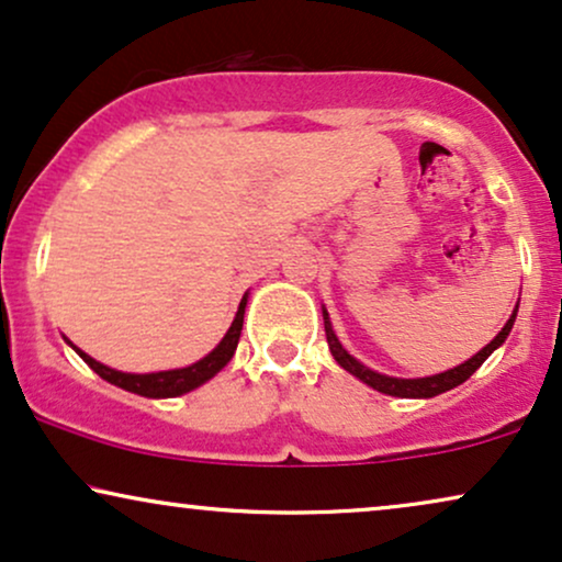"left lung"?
Returning a JSON list of instances; mask_svg holds the SVG:
<instances>
[{"label": "left lung", "instance_id": "1", "mask_svg": "<svg viewBox=\"0 0 562 562\" xmlns=\"http://www.w3.org/2000/svg\"><path fill=\"white\" fill-rule=\"evenodd\" d=\"M516 311H518V303L514 308V314L506 322V326L495 334V339L490 345L482 347L477 355H472L470 360H464V363L451 368V371H443V373H436V375H425V379H394V375H386V373H379L373 371V368H368L360 363V360H355L350 352L345 350L342 342H339V337L334 334L331 329V322H329V311L322 305V314H324V331H326V342H329V350L334 355V360H337L339 366L345 368L347 373H352L355 379H360L368 386L375 389V392L381 394H389V396H402V400H430V396H438L443 392H451L453 386H459V383H464L470 375L477 371V368L485 363V360L493 355L498 347L506 342L510 329H514V322H516Z\"/></svg>", "mask_w": 562, "mask_h": 562}]
</instances>
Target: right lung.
I'll return each mask as SVG.
<instances>
[{
    "instance_id": "add662e5",
    "label": "right lung",
    "mask_w": 562,
    "mask_h": 562,
    "mask_svg": "<svg viewBox=\"0 0 562 562\" xmlns=\"http://www.w3.org/2000/svg\"><path fill=\"white\" fill-rule=\"evenodd\" d=\"M246 303H248V293L240 297V305L236 311V318H233L231 329L225 331V337L220 339V345L212 350L210 355H204L202 360L191 363L187 368H173V371H158V373H124L116 371V368H109L103 363H98L95 358H90L88 352H82L80 347H75L69 342V347L80 355V358L88 363L92 371L101 375L103 381L113 383V386L124 389V392L147 396V400H170V396H181L194 392L196 386L207 383L212 375H217L225 366L231 363V358L236 355L238 339H240V329H244V314H246Z\"/></svg>"
}]
</instances>
